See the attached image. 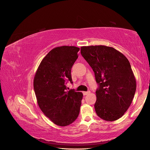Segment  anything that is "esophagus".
Wrapping results in <instances>:
<instances>
[{
	"mask_svg": "<svg viewBox=\"0 0 150 150\" xmlns=\"http://www.w3.org/2000/svg\"><path fill=\"white\" fill-rule=\"evenodd\" d=\"M83 93L84 96H86V95H87L89 93H90V91H84V92H83Z\"/></svg>",
	"mask_w": 150,
	"mask_h": 150,
	"instance_id": "34e87169",
	"label": "esophagus"
}]
</instances>
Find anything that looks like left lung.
I'll return each mask as SVG.
<instances>
[{"mask_svg": "<svg viewBox=\"0 0 150 150\" xmlns=\"http://www.w3.org/2000/svg\"><path fill=\"white\" fill-rule=\"evenodd\" d=\"M81 53L99 85L94 104L97 115L108 121L118 120L128 110L137 89L129 61L115 48L102 45L83 46Z\"/></svg>", "mask_w": 150, "mask_h": 150, "instance_id": "8db88e82", "label": "left lung"}]
</instances>
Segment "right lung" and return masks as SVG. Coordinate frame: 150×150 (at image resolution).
I'll return each mask as SVG.
<instances>
[{
	"instance_id": "obj_1",
	"label": "right lung",
	"mask_w": 150,
	"mask_h": 150,
	"mask_svg": "<svg viewBox=\"0 0 150 150\" xmlns=\"http://www.w3.org/2000/svg\"><path fill=\"white\" fill-rule=\"evenodd\" d=\"M79 48L60 46L44 57L34 79V89L40 110L54 124L66 126L78 117L83 93L66 91V83H72L71 71L78 57Z\"/></svg>"
}]
</instances>
